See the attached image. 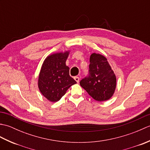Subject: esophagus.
Returning a JSON list of instances; mask_svg holds the SVG:
<instances>
[{
  "mask_svg": "<svg viewBox=\"0 0 150 150\" xmlns=\"http://www.w3.org/2000/svg\"><path fill=\"white\" fill-rule=\"evenodd\" d=\"M74 79L75 80V81L77 82V83H79V79H80L79 77H75Z\"/></svg>",
  "mask_w": 150,
  "mask_h": 150,
  "instance_id": "1",
  "label": "esophagus"
}]
</instances>
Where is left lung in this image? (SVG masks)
Segmentation results:
<instances>
[{"label": "left lung", "instance_id": "obj_1", "mask_svg": "<svg viewBox=\"0 0 150 150\" xmlns=\"http://www.w3.org/2000/svg\"><path fill=\"white\" fill-rule=\"evenodd\" d=\"M89 75L80 84L95 100L106 101L113 96L116 88V76L107 59L100 54L92 53Z\"/></svg>", "mask_w": 150, "mask_h": 150}]
</instances>
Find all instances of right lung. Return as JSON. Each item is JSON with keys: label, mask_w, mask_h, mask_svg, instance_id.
<instances>
[{"label": "right lung", "mask_w": 150, "mask_h": 150, "mask_svg": "<svg viewBox=\"0 0 150 150\" xmlns=\"http://www.w3.org/2000/svg\"><path fill=\"white\" fill-rule=\"evenodd\" d=\"M69 53L65 52L47 56L41 67L38 86L44 97L53 103L59 101L69 88L77 83L69 76V68L66 65Z\"/></svg>", "instance_id": "1"}]
</instances>
